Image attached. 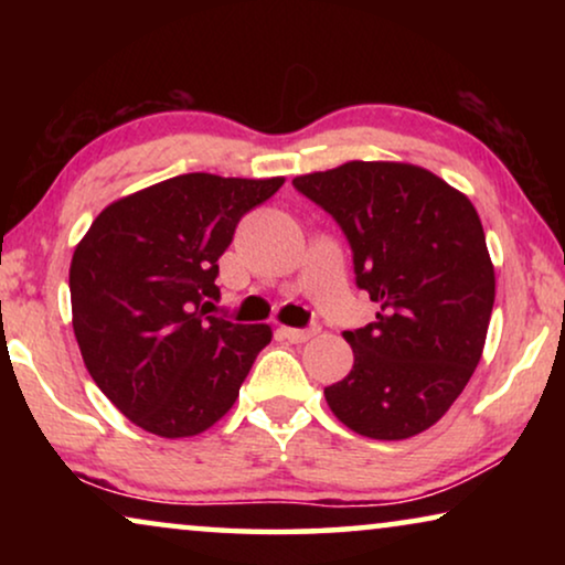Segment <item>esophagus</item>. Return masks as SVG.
I'll return each instance as SVG.
<instances>
[{
	"label": "esophagus",
	"instance_id": "esophagus-1",
	"mask_svg": "<svg viewBox=\"0 0 565 565\" xmlns=\"http://www.w3.org/2000/svg\"><path fill=\"white\" fill-rule=\"evenodd\" d=\"M321 327H308V329H290V327H280V334L288 339V342L292 344H303L308 342V339H313L316 334H319Z\"/></svg>",
	"mask_w": 565,
	"mask_h": 565
}]
</instances>
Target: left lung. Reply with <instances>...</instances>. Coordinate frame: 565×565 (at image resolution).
<instances>
[{
  "instance_id": "1",
  "label": "left lung",
  "mask_w": 565,
  "mask_h": 565,
  "mask_svg": "<svg viewBox=\"0 0 565 565\" xmlns=\"http://www.w3.org/2000/svg\"><path fill=\"white\" fill-rule=\"evenodd\" d=\"M292 188L339 223L354 282L381 308L344 331L354 365L323 388L329 408L362 437L419 435L466 388L489 331L497 280L476 207L398 161H347Z\"/></svg>"
}]
</instances>
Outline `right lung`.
Here are the masks:
<instances>
[{"instance_id": "add662e5", "label": "right lung", "mask_w": 565, "mask_h": 565, "mask_svg": "<svg viewBox=\"0 0 565 565\" xmlns=\"http://www.w3.org/2000/svg\"><path fill=\"white\" fill-rule=\"evenodd\" d=\"M205 172L115 200L74 249V334L99 391L151 435L192 437L234 406L273 339L213 316L218 259L238 221L282 188Z\"/></svg>"}]
</instances>
